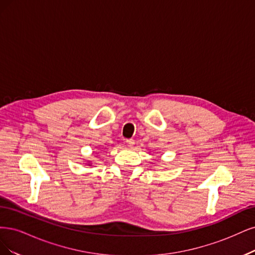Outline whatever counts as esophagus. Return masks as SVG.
Segmentation results:
<instances>
[{"label":"esophagus","mask_w":255,"mask_h":255,"mask_svg":"<svg viewBox=\"0 0 255 255\" xmlns=\"http://www.w3.org/2000/svg\"><path fill=\"white\" fill-rule=\"evenodd\" d=\"M126 143H127V145H128L129 147H132V146L134 145V139L128 138V139H126Z\"/></svg>","instance_id":"1"}]
</instances>
